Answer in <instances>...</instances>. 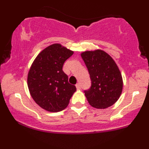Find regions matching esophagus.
Returning a JSON list of instances; mask_svg holds the SVG:
<instances>
[{"label":"esophagus","mask_w":149,"mask_h":149,"mask_svg":"<svg viewBox=\"0 0 149 149\" xmlns=\"http://www.w3.org/2000/svg\"><path fill=\"white\" fill-rule=\"evenodd\" d=\"M76 87L78 89H80V88H81V85H80V83H77L76 85Z\"/></svg>","instance_id":"obj_1"}]
</instances>
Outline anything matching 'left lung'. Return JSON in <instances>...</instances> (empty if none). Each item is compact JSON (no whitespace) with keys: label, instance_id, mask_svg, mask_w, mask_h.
<instances>
[{"label":"left lung","instance_id":"obj_1","mask_svg":"<svg viewBox=\"0 0 149 149\" xmlns=\"http://www.w3.org/2000/svg\"><path fill=\"white\" fill-rule=\"evenodd\" d=\"M81 57L91 79L90 88L84 91L89 103L99 109L112 105L123 89L122 76L115 62L101 50L84 52Z\"/></svg>","mask_w":149,"mask_h":149}]
</instances>
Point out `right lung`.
Returning a JSON list of instances; mask_svg holds the SVG:
<instances>
[{
	"instance_id": "right-lung-1",
	"label": "right lung",
	"mask_w": 149,
	"mask_h": 149,
	"mask_svg": "<svg viewBox=\"0 0 149 149\" xmlns=\"http://www.w3.org/2000/svg\"><path fill=\"white\" fill-rule=\"evenodd\" d=\"M73 54V51L55 44L43 50L32 64L28 89L34 101L44 110L53 112L64 110L76 91L62 70L64 62Z\"/></svg>"
}]
</instances>
